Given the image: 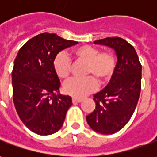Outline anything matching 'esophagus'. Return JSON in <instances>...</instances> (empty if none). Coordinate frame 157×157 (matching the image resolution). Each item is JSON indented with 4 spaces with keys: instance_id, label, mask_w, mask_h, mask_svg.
<instances>
[{
    "instance_id": "1",
    "label": "esophagus",
    "mask_w": 157,
    "mask_h": 157,
    "mask_svg": "<svg viewBox=\"0 0 157 157\" xmlns=\"http://www.w3.org/2000/svg\"><path fill=\"white\" fill-rule=\"evenodd\" d=\"M81 99H77V98H73V99H72V102H73V103H79V102H81Z\"/></svg>"
}]
</instances>
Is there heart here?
<instances>
[{"mask_svg": "<svg viewBox=\"0 0 157 157\" xmlns=\"http://www.w3.org/2000/svg\"><path fill=\"white\" fill-rule=\"evenodd\" d=\"M76 60L86 63V78H71L63 86V91L70 96L80 99L94 92L98 83L100 85L109 81L116 68V58L111 52H100L97 47L81 45L75 47L71 52ZM71 61L69 57L59 52L53 60V69L59 78L65 79L70 75Z\"/></svg>", "mask_w": 157, "mask_h": 157, "instance_id": "b5f03b06", "label": "heart"}]
</instances>
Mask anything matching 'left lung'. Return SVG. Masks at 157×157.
Listing matches in <instances>:
<instances>
[{"label":"left lung","instance_id":"8db88e82","mask_svg":"<svg viewBox=\"0 0 157 157\" xmlns=\"http://www.w3.org/2000/svg\"><path fill=\"white\" fill-rule=\"evenodd\" d=\"M94 43L113 49L118 61L108 85L94 95L96 107L86 121L94 131L111 135L124 128L136 110L141 93L142 64L135 48L121 37H106Z\"/></svg>","mask_w":157,"mask_h":157}]
</instances>
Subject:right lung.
<instances>
[{"mask_svg":"<svg viewBox=\"0 0 157 157\" xmlns=\"http://www.w3.org/2000/svg\"><path fill=\"white\" fill-rule=\"evenodd\" d=\"M77 44L45 32L29 40L15 57L12 71L15 107L24 125L37 135L57 132L72 105L70 96L56 94L60 81L53 60L58 52Z\"/></svg>","mask_w":157,"mask_h":157,"instance_id":"add662e5","label":"right lung"}]
</instances>
